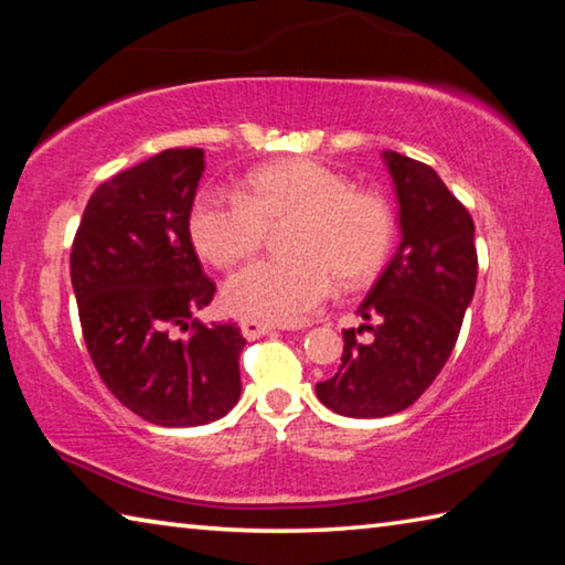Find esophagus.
Returning <instances> with one entry per match:
<instances>
[{
	"mask_svg": "<svg viewBox=\"0 0 565 565\" xmlns=\"http://www.w3.org/2000/svg\"><path fill=\"white\" fill-rule=\"evenodd\" d=\"M238 327H242V333H244L248 341L262 339V337H266V333H274L276 331L274 327H269V323H264L259 319H248V317H244L242 321H238Z\"/></svg>",
	"mask_w": 565,
	"mask_h": 565,
	"instance_id": "1",
	"label": "esophagus"
}]
</instances>
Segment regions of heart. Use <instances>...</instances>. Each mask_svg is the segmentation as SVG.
I'll return each instance as SVG.
<instances>
[{
    "label": "heart",
    "mask_w": 565,
    "mask_h": 565,
    "mask_svg": "<svg viewBox=\"0 0 565 565\" xmlns=\"http://www.w3.org/2000/svg\"><path fill=\"white\" fill-rule=\"evenodd\" d=\"M294 218L286 259H266L232 276L226 303L264 323H299L337 289L361 286L381 271L394 244V214L376 191L317 159H281L254 169L244 191L206 189L189 214L196 252L218 269H234L264 246L269 224Z\"/></svg>",
    "instance_id": "heart-1"
}]
</instances>
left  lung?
<instances>
[{
  "label": "left lung",
  "mask_w": 565,
  "mask_h": 565,
  "mask_svg": "<svg viewBox=\"0 0 565 565\" xmlns=\"http://www.w3.org/2000/svg\"><path fill=\"white\" fill-rule=\"evenodd\" d=\"M398 199L401 244L343 331L341 366L317 384L327 408L381 418L408 408L441 374L473 299L476 228L466 206L431 167L384 151ZM372 331L371 342L355 333Z\"/></svg>",
  "instance_id": "8db88e82"
}]
</instances>
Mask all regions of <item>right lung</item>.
I'll list each match as a JSON object with an SVG mask.
<instances>
[{"mask_svg": "<svg viewBox=\"0 0 565 565\" xmlns=\"http://www.w3.org/2000/svg\"><path fill=\"white\" fill-rule=\"evenodd\" d=\"M202 174L204 149H167L119 171L92 194L70 259L102 381L134 414L167 428L212 424L242 394V331L194 319L216 291L189 234Z\"/></svg>", "mask_w": 565, "mask_h": 565, "instance_id": "obj_1", "label": "right lung"}]
</instances>
